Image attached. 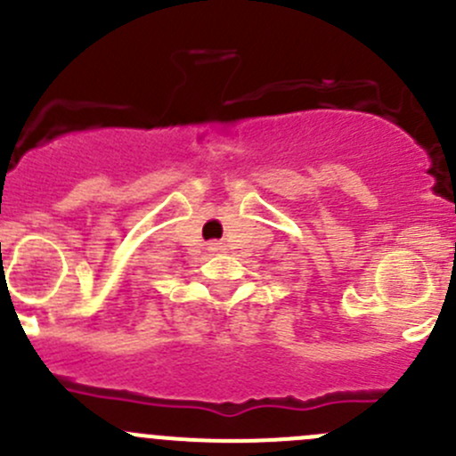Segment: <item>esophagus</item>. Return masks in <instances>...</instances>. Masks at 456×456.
<instances>
[{
    "label": "esophagus",
    "mask_w": 456,
    "mask_h": 456,
    "mask_svg": "<svg viewBox=\"0 0 456 456\" xmlns=\"http://www.w3.org/2000/svg\"><path fill=\"white\" fill-rule=\"evenodd\" d=\"M209 251H211V254H216V251H220V245H218V242H211V245H209Z\"/></svg>",
    "instance_id": "obj_1"
}]
</instances>
